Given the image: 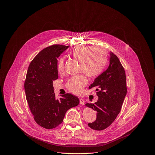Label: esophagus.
<instances>
[{
  "instance_id": "esophagus-1",
  "label": "esophagus",
  "mask_w": 155,
  "mask_h": 155,
  "mask_svg": "<svg viewBox=\"0 0 155 155\" xmlns=\"http://www.w3.org/2000/svg\"><path fill=\"white\" fill-rule=\"evenodd\" d=\"M80 104L81 105H84V100L83 99H82V98H80Z\"/></svg>"
}]
</instances>
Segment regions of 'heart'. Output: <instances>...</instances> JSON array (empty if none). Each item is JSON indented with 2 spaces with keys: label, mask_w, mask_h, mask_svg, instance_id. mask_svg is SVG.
<instances>
[{
  "label": "heart",
  "mask_w": 155,
  "mask_h": 155,
  "mask_svg": "<svg viewBox=\"0 0 155 155\" xmlns=\"http://www.w3.org/2000/svg\"><path fill=\"white\" fill-rule=\"evenodd\" d=\"M70 54L79 61V71L90 77L98 75L104 68L107 61V52L103 47L99 46L78 45L70 51ZM56 68L59 73L64 71V60L62 58L58 59ZM86 84V77L83 74H79L72 77L68 81L66 86L70 91L78 94Z\"/></svg>",
  "instance_id": "obj_1"
}]
</instances>
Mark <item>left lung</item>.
Listing matches in <instances>:
<instances>
[{
	"mask_svg": "<svg viewBox=\"0 0 155 155\" xmlns=\"http://www.w3.org/2000/svg\"><path fill=\"white\" fill-rule=\"evenodd\" d=\"M96 87L98 100L86 105L97 112L96 120L88 123L93 129L102 130L108 127L120 114L127 93L126 74L118 58L110 52L108 69L98 76L89 86Z\"/></svg>",
	"mask_w": 155,
	"mask_h": 155,
	"instance_id": "left-lung-1",
	"label": "left lung"
}]
</instances>
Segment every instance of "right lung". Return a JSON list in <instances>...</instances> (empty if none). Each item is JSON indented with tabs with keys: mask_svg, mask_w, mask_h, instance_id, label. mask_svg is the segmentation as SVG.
Returning a JSON list of instances; mask_svg holds the SVG:
<instances>
[{
	"mask_svg": "<svg viewBox=\"0 0 155 155\" xmlns=\"http://www.w3.org/2000/svg\"><path fill=\"white\" fill-rule=\"evenodd\" d=\"M69 47L55 44L44 48L29 65L25 81L26 100L35 121L43 128L56 127L66 112L80 102L69 93L56 99L54 93L53 81L58 78L57 58Z\"/></svg>",
	"mask_w": 155,
	"mask_h": 155,
	"instance_id": "obj_1",
	"label": "right lung"
}]
</instances>
